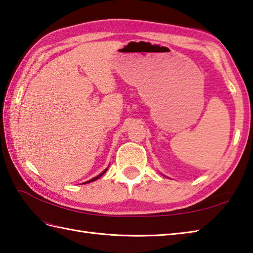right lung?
I'll use <instances>...</instances> for the list:
<instances>
[{"label":"right lung","instance_id":"add662e5","mask_svg":"<svg viewBox=\"0 0 253 253\" xmlns=\"http://www.w3.org/2000/svg\"><path fill=\"white\" fill-rule=\"evenodd\" d=\"M106 171H107V169H106V170H105V171H102V172H101V173H100V174H98V176H97V177H95V178H92V179H90V180H88V181H87V182H85V183H88V182H92V181H95V180H97V179H98V178H100V177H101V176H102V174H104V173H105V172H106Z\"/></svg>","mask_w":253,"mask_h":253}]
</instances>
